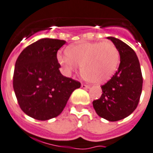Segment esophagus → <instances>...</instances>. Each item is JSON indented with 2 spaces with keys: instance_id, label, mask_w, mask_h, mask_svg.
I'll use <instances>...</instances> for the list:
<instances>
[{
  "instance_id": "1",
  "label": "esophagus",
  "mask_w": 153,
  "mask_h": 153,
  "mask_svg": "<svg viewBox=\"0 0 153 153\" xmlns=\"http://www.w3.org/2000/svg\"><path fill=\"white\" fill-rule=\"evenodd\" d=\"M82 88H83V89H89V85H85V84H82Z\"/></svg>"
}]
</instances>
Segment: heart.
<instances>
[{"mask_svg":"<svg viewBox=\"0 0 153 153\" xmlns=\"http://www.w3.org/2000/svg\"><path fill=\"white\" fill-rule=\"evenodd\" d=\"M66 54L57 56L64 72L71 74L79 66L82 76L94 83L109 80L120 64V53L111 42L74 45L66 49Z\"/></svg>","mask_w":153,"mask_h":153,"instance_id":"1","label":"heart"}]
</instances>
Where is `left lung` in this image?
Returning a JSON list of instances; mask_svg holds the SVG:
<instances>
[{
    "label": "left lung",
    "instance_id": "obj_1",
    "mask_svg": "<svg viewBox=\"0 0 153 153\" xmlns=\"http://www.w3.org/2000/svg\"><path fill=\"white\" fill-rule=\"evenodd\" d=\"M117 48L120 56L118 71L101 86L103 94L93 101L100 117L111 122L127 117L138 105L142 90V74L136 53L128 45L118 38L108 37Z\"/></svg>",
    "mask_w": 153,
    "mask_h": 153
}]
</instances>
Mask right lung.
Instances as JSON below:
<instances>
[{
    "label": "right lung",
    "mask_w": 153,
    "mask_h": 153,
    "mask_svg": "<svg viewBox=\"0 0 153 153\" xmlns=\"http://www.w3.org/2000/svg\"><path fill=\"white\" fill-rule=\"evenodd\" d=\"M65 41L42 38L25 48L16 59L13 88L22 111L38 120L55 118L81 83L64 76L57 51Z\"/></svg>",
    "instance_id": "1"
}]
</instances>
